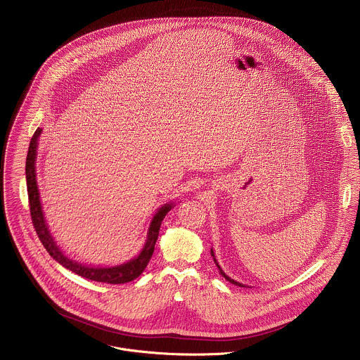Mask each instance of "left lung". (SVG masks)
<instances>
[{"instance_id": "obj_1", "label": "left lung", "mask_w": 360, "mask_h": 360, "mask_svg": "<svg viewBox=\"0 0 360 360\" xmlns=\"http://www.w3.org/2000/svg\"><path fill=\"white\" fill-rule=\"evenodd\" d=\"M210 255H212V257H213V260H214V263H216V266H217V267H219V270H220V274H221V276H223V277H224V278H226V280H227V281H230V283H233V284H236V285H240V287H244V285H243V284H241V283H237V281H234V280H233V278H230V277H229V276H226V274H224V271H223V270H221V269H220V266H219V264H217V262H216V257H214V254H213V251H212V250H210Z\"/></svg>"}]
</instances>
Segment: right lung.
Wrapping results in <instances>:
<instances>
[{
	"mask_svg": "<svg viewBox=\"0 0 360 360\" xmlns=\"http://www.w3.org/2000/svg\"><path fill=\"white\" fill-rule=\"evenodd\" d=\"M41 131H43L41 129H37L34 131V134L30 140L27 158H26V184H27L30 216H32L33 226L36 229V233H37L41 244L44 245L47 252L59 264H62L63 267L69 269L70 271H73V273H76V274H79L84 278L98 281V283H106V284H123V283L133 281L134 278H137L146 270L150 259L153 257L155 243H156L158 236H159L160 223L165 219V216L167 214V212L172 209V204H166V205L158 209V212L155 213L154 219L150 224L148 236H147L143 251L139 254V257L131 259L127 263L113 266V267H90V266H84L82 263H77V262L65 257L63 252L59 250V247L55 244V241H53V238H52V236L49 231V227H47V223L44 220V214H43L41 202H40L39 188H37L36 155H37L39 137H40Z\"/></svg>",
	"mask_w": 360,
	"mask_h": 360,
	"instance_id": "add662e5",
	"label": "right lung"
}]
</instances>
